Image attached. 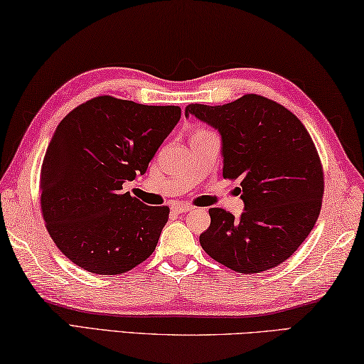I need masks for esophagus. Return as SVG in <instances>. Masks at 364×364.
I'll return each mask as SVG.
<instances>
[{"label": "esophagus", "instance_id": "1", "mask_svg": "<svg viewBox=\"0 0 364 364\" xmlns=\"http://www.w3.org/2000/svg\"><path fill=\"white\" fill-rule=\"evenodd\" d=\"M172 209H174L176 213H178V214H182V213H190L193 209V206H190V205H186V203H176L174 206H172Z\"/></svg>", "mask_w": 364, "mask_h": 364}]
</instances>
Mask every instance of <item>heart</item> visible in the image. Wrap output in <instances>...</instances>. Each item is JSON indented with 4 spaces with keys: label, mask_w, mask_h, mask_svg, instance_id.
Returning <instances> with one entry per match:
<instances>
[{
    "label": "heart",
    "mask_w": 364,
    "mask_h": 364,
    "mask_svg": "<svg viewBox=\"0 0 364 364\" xmlns=\"http://www.w3.org/2000/svg\"><path fill=\"white\" fill-rule=\"evenodd\" d=\"M200 132H201V131H200Z\"/></svg>",
    "instance_id": "1"
}]
</instances>
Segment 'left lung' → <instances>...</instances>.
Segmentation results:
<instances>
[{
  "instance_id": "8db88e82",
  "label": "left lung",
  "mask_w": 364,
  "mask_h": 364,
  "mask_svg": "<svg viewBox=\"0 0 364 364\" xmlns=\"http://www.w3.org/2000/svg\"><path fill=\"white\" fill-rule=\"evenodd\" d=\"M193 114L218 129L225 178L241 177L240 219L211 208L200 235L214 260L238 273H260L296 252L320 215L323 168L314 140L294 113L257 94L225 105L190 104Z\"/></svg>"
}]
</instances>
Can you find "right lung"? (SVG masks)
Returning <instances> with one entry per match:
<instances>
[{"mask_svg":"<svg viewBox=\"0 0 364 364\" xmlns=\"http://www.w3.org/2000/svg\"><path fill=\"white\" fill-rule=\"evenodd\" d=\"M181 119L174 105L100 95L73 108L50 139L41 168V211L65 257L97 275H119L151 256L169 218L123 183L145 174Z\"/></svg>","mask_w":364,"mask_h":364,"instance_id":"obj_1","label":"right lung"}]
</instances>
